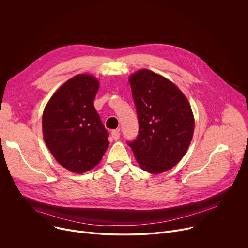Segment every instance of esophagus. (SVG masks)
Instances as JSON below:
<instances>
[{"instance_id":"1","label":"esophagus","mask_w":248,"mask_h":248,"mask_svg":"<svg viewBox=\"0 0 248 248\" xmlns=\"http://www.w3.org/2000/svg\"><path fill=\"white\" fill-rule=\"evenodd\" d=\"M121 137V133H120V129H114L111 131V138L114 139L115 140H118Z\"/></svg>"}]
</instances>
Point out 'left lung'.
I'll return each mask as SVG.
<instances>
[{
    "label": "left lung",
    "mask_w": 248,
    "mask_h": 248,
    "mask_svg": "<svg viewBox=\"0 0 248 248\" xmlns=\"http://www.w3.org/2000/svg\"><path fill=\"white\" fill-rule=\"evenodd\" d=\"M139 119V134L127 141L140 167L159 174L175 166L186 153L194 133L192 108L169 80L142 69L129 78Z\"/></svg>",
    "instance_id": "8db88e82"
}]
</instances>
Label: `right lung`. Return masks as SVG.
I'll list each match as a JSON object with an SVG mask.
<instances>
[{"label":"right lung","instance_id":"1","mask_svg":"<svg viewBox=\"0 0 248 248\" xmlns=\"http://www.w3.org/2000/svg\"><path fill=\"white\" fill-rule=\"evenodd\" d=\"M98 80L79 74L64 83L42 116L43 139L57 162L75 173L94 168L108 146V132L94 107Z\"/></svg>","mask_w":248,"mask_h":248}]
</instances>
